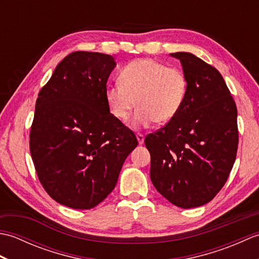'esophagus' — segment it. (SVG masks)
Masks as SVG:
<instances>
[{
  "label": "esophagus",
  "instance_id": "esophagus-1",
  "mask_svg": "<svg viewBox=\"0 0 259 259\" xmlns=\"http://www.w3.org/2000/svg\"><path fill=\"white\" fill-rule=\"evenodd\" d=\"M136 137H137V140H138V142H139V145L144 144V141H145V136L144 135H142V134H137Z\"/></svg>",
  "mask_w": 259,
  "mask_h": 259
}]
</instances>
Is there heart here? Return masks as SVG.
Segmentation results:
<instances>
[{"label": "heart", "mask_w": 259, "mask_h": 259, "mask_svg": "<svg viewBox=\"0 0 259 259\" xmlns=\"http://www.w3.org/2000/svg\"><path fill=\"white\" fill-rule=\"evenodd\" d=\"M188 91L183 71L155 61L138 59L122 68L119 82L106 89L109 111L123 122L137 104L131 120L135 129L148 128L153 122L166 123L180 111Z\"/></svg>", "instance_id": "heart-1"}]
</instances>
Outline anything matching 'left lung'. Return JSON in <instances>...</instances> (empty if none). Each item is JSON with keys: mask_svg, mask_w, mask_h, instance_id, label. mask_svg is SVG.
<instances>
[{"mask_svg": "<svg viewBox=\"0 0 259 259\" xmlns=\"http://www.w3.org/2000/svg\"><path fill=\"white\" fill-rule=\"evenodd\" d=\"M170 56L180 60L188 91L177 115L145 144L155 188L187 209L210 201L227 181L238 147L237 108L216 68L188 52Z\"/></svg>", "mask_w": 259, "mask_h": 259, "instance_id": "left-lung-1", "label": "left lung"}]
</instances>
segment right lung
Here are the masks:
<instances>
[{
  "label": "right lung",
  "instance_id": "right-lung-1",
  "mask_svg": "<svg viewBox=\"0 0 259 259\" xmlns=\"http://www.w3.org/2000/svg\"><path fill=\"white\" fill-rule=\"evenodd\" d=\"M114 67L109 54L76 51L38 92L32 160L43 188L70 208L90 209L106 199L138 146L133 131L109 111L106 89Z\"/></svg>",
  "mask_w": 259,
  "mask_h": 259
}]
</instances>
